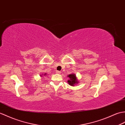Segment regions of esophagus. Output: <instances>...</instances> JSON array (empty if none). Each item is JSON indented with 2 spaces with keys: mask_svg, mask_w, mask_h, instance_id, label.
I'll return each instance as SVG.
<instances>
[{
  "mask_svg": "<svg viewBox=\"0 0 125 125\" xmlns=\"http://www.w3.org/2000/svg\"><path fill=\"white\" fill-rule=\"evenodd\" d=\"M56 73H57V74H60V73H61V72L59 71H56Z\"/></svg>",
  "mask_w": 125,
  "mask_h": 125,
  "instance_id": "esophagus-1",
  "label": "esophagus"
}]
</instances>
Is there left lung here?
I'll return each instance as SVG.
<instances>
[{
  "instance_id": "8db88e82",
  "label": "left lung",
  "mask_w": 125,
  "mask_h": 125,
  "mask_svg": "<svg viewBox=\"0 0 125 125\" xmlns=\"http://www.w3.org/2000/svg\"><path fill=\"white\" fill-rule=\"evenodd\" d=\"M68 77L69 78V80H68V83L70 85L74 86L75 84L78 83V80H77V78L75 74H69Z\"/></svg>"
}]
</instances>
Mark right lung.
Instances as JSON below:
<instances>
[{
    "mask_svg": "<svg viewBox=\"0 0 125 125\" xmlns=\"http://www.w3.org/2000/svg\"><path fill=\"white\" fill-rule=\"evenodd\" d=\"M44 75H45V76H46V73H45V74H44Z\"/></svg>",
    "mask_w": 125,
    "mask_h": 125,
    "instance_id": "right-lung-1",
    "label": "right lung"
}]
</instances>
